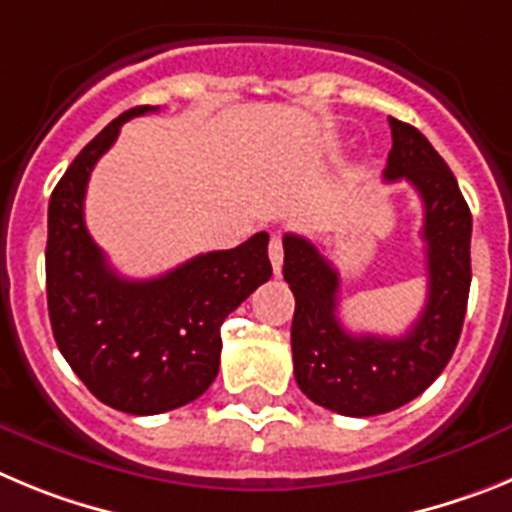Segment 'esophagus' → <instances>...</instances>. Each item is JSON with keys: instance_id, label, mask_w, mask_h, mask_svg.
I'll use <instances>...</instances> for the list:
<instances>
[{"instance_id": "esophagus-1", "label": "esophagus", "mask_w": 512, "mask_h": 512, "mask_svg": "<svg viewBox=\"0 0 512 512\" xmlns=\"http://www.w3.org/2000/svg\"><path fill=\"white\" fill-rule=\"evenodd\" d=\"M269 259H271V266H274V274H279V271H282V261H284V248H282V238H279V235H271Z\"/></svg>"}]
</instances>
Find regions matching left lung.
Masks as SVG:
<instances>
[{"instance_id":"left-lung-1","label":"left lung","mask_w":512,"mask_h":512,"mask_svg":"<svg viewBox=\"0 0 512 512\" xmlns=\"http://www.w3.org/2000/svg\"><path fill=\"white\" fill-rule=\"evenodd\" d=\"M384 182H410L423 200L428 300L405 336H356L338 320L341 277L307 238L284 235V279L295 295L292 361L315 405L369 418L415 400L449 364L472 284V212L456 176L423 133L390 117Z\"/></svg>"}]
</instances>
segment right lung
<instances>
[{"label": "right lung", "mask_w": 512, "mask_h": 512, "mask_svg": "<svg viewBox=\"0 0 512 512\" xmlns=\"http://www.w3.org/2000/svg\"><path fill=\"white\" fill-rule=\"evenodd\" d=\"M133 107L74 158L48 205L45 289L63 359L99 402L130 415H158L197 400L220 369V325L269 282V235L210 251L156 279L120 277L84 223V194L122 122L156 112Z\"/></svg>", "instance_id": "right-lung-1"}]
</instances>
